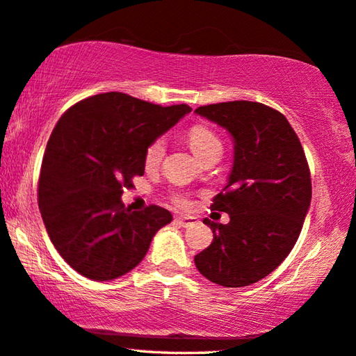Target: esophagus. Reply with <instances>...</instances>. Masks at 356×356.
<instances>
[{
  "mask_svg": "<svg viewBox=\"0 0 356 356\" xmlns=\"http://www.w3.org/2000/svg\"><path fill=\"white\" fill-rule=\"evenodd\" d=\"M174 222H176L179 227H184V229H188V227L196 224V220L193 219V217H176Z\"/></svg>",
  "mask_w": 356,
  "mask_h": 356,
  "instance_id": "esophagus-1",
  "label": "esophagus"
}]
</instances>
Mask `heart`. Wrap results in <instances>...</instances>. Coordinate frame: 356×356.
I'll use <instances>...</instances> for the list:
<instances>
[{
  "label": "heart",
  "instance_id": "b5f03b06",
  "mask_svg": "<svg viewBox=\"0 0 356 356\" xmlns=\"http://www.w3.org/2000/svg\"><path fill=\"white\" fill-rule=\"evenodd\" d=\"M188 144L192 147V150L195 152V155L200 158H204L208 153L214 152V150H222V142L214 131L211 127L204 126V124H195L190 127L188 134H187ZM164 152H166V142H164L163 137H156L153 139L150 144L147 145L145 152H144V163L147 168H156L158 164L161 163ZM174 203L180 208H185L188 206V201L184 198L182 195H176L172 198Z\"/></svg>",
  "mask_w": 356,
  "mask_h": 356
}]
</instances>
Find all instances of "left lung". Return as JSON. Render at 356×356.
I'll return each mask as SVG.
<instances>
[{
    "label": "left lung",
    "instance_id": "1",
    "mask_svg": "<svg viewBox=\"0 0 356 356\" xmlns=\"http://www.w3.org/2000/svg\"><path fill=\"white\" fill-rule=\"evenodd\" d=\"M195 111L235 140L229 184L211 204L230 222L204 220L214 240L196 254L195 265L225 288L257 283L288 257L309 212L312 179L304 148L286 116L268 105L233 100Z\"/></svg>",
    "mask_w": 356,
    "mask_h": 356
}]
</instances>
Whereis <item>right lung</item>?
Segmentation results:
<instances>
[{
	"label": "right lung",
	"instance_id": "1",
	"mask_svg": "<svg viewBox=\"0 0 356 356\" xmlns=\"http://www.w3.org/2000/svg\"><path fill=\"white\" fill-rule=\"evenodd\" d=\"M190 111L187 104L161 107L104 92L57 121L41 164L38 206L52 245L79 275L108 281L131 272L172 220L156 204L131 211L121 195L144 176L147 145Z\"/></svg>",
	"mask_w": 356,
	"mask_h": 356
}]
</instances>
